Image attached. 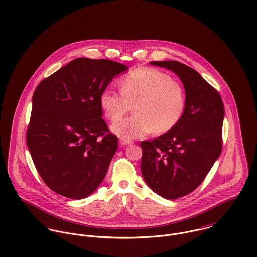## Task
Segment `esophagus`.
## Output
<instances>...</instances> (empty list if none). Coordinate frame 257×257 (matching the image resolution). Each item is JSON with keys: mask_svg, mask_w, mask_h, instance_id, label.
<instances>
[{"mask_svg": "<svg viewBox=\"0 0 257 257\" xmlns=\"http://www.w3.org/2000/svg\"><path fill=\"white\" fill-rule=\"evenodd\" d=\"M119 143H120V146H121V147H124V146H126V145H130V144H132L133 142H132L131 140H126V139L121 138Z\"/></svg>", "mask_w": 257, "mask_h": 257, "instance_id": "obj_1", "label": "esophagus"}]
</instances>
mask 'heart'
I'll list each match as a JSON object with an SVG mask.
<instances>
[{
	"label": "heart",
	"mask_w": 257,
	"mask_h": 257,
	"mask_svg": "<svg viewBox=\"0 0 257 257\" xmlns=\"http://www.w3.org/2000/svg\"><path fill=\"white\" fill-rule=\"evenodd\" d=\"M118 92L105 88L99 102L112 123L119 122L131 109L134 115L113 126L124 139L142 137L152 131L163 134L175 128L186 110V93L172 76L153 67H137L119 80Z\"/></svg>",
	"instance_id": "obj_1"
}]
</instances>
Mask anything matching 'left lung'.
Masks as SVG:
<instances>
[{
  "instance_id": "1",
  "label": "left lung",
  "mask_w": 257,
  "mask_h": 257,
  "mask_svg": "<svg viewBox=\"0 0 257 257\" xmlns=\"http://www.w3.org/2000/svg\"><path fill=\"white\" fill-rule=\"evenodd\" d=\"M182 80L186 110L179 124L152 141H142L141 172L159 196L175 200L195 191L222 149V99L201 74L176 60L151 61Z\"/></svg>"
}]
</instances>
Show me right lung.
I'll use <instances>...</instances> for the list:
<instances>
[{
  "mask_svg": "<svg viewBox=\"0 0 257 257\" xmlns=\"http://www.w3.org/2000/svg\"><path fill=\"white\" fill-rule=\"evenodd\" d=\"M128 67L109 59L71 60L40 82L33 95L27 145L54 193L81 200L101 184L118 138L102 118L99 98Z\"/></svg>",
  "mask_w": 257,
  "mask_h": 257,
  "instance_id": "obj_1",
  "label": "right lung"
}]
</instances>
